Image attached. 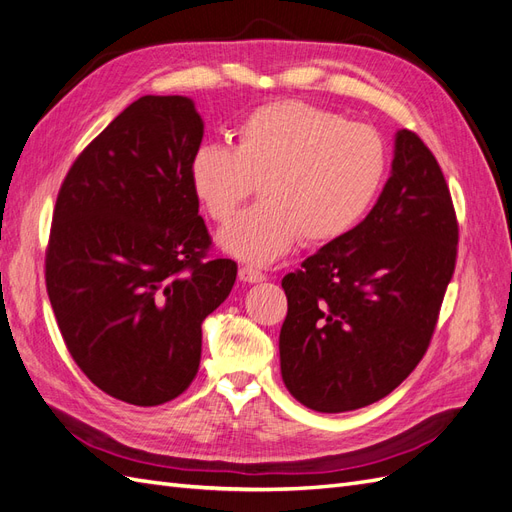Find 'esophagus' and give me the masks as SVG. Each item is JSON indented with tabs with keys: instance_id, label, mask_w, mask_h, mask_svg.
<instances>
[{
	"instance_id": "esophagus-1",
	"label": "esophagus",
	"mask_w": 512,
	"mask_h": 512,
	"mask_svg": "<svg viewBox=\"0 0 512 512\" xmlns=\"http://www.w3.org/2000/svg\"><path fill=\"white\" fill-rule=\"evenodd\" d=\"M239 280L241 282H247V284H258V282H265L267 275L254 269V267H241L239 269Z\"/></svg>"
}]
</instances>
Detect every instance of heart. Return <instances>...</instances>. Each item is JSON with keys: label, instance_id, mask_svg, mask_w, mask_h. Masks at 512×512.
Segmentation results:
<instances>
[{"label": "heart", "instance_id": "b5f03b06", "mask_svg": "<svg viewBox=\"0 0 512 512\" xmlns=\"http://www.w3.org/2000/svg\"><path fill=\"white\" fill-rule=\"evenodd\" d=\"M386 170L382 138L299 100L258 106L235 130V149L200 145L190 183L215 222H228L260 183L262 203L220 235L230 256L254 265L284 256L301 237L329 243L354 228L380 190Z\"/></svg>", "mask_w": 512, "mask_h": 512}]
</instances>
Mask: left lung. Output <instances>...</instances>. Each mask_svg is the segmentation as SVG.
Returning <instances> with one entry per match:
<instances>
[{"label": "left lung", "mask_w": 512, "mask_h": 512, "mask_svg": "<svg viewBox=\"0 0 512 512\" xmlns=\"http://www.w3.org/2000/svg\"><path fill=\"white\" fill-rule=\"evenodd\" d=\"M451 192L425 143L395 134L391 177L367 218L288 273L282 378L316 412L374 404L427 352L457 258Z\"/></svg>", "instance_id": "1"}]
</instances>
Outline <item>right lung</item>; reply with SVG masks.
I'll list each match as a JSON object with an SVG mask.
<instances>
[{"instance_id":"obj_1","label":"right lung","mask_w":512,"mask_h":512,"mask_svg":"<svg viewBox=\"0 0 512 512\" xmlns=\"http://www.w3.org/2000/svg\"><path fill=\"white\" fill-rule=\"evenodd\" d=\"M205 123L185 96H143L87 145L57 196L46 290L72 359L98 389L160 406L192 384L203 320L237 280L207 258L190 162Z\"/></svg>"}]
</instances>
